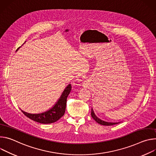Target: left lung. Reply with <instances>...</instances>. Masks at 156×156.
<instances>
[{
	"mask_svg": "<svg viewBox=\"0 0 156 156\" xmlns=\"http://www.w3.org/2000/svg\"><path fill=\"white\" fill-rule=\"evenodd\" d=\"M91 116L94 119H95V122H97L98 123H99L100 125H105V126H112V125H116L118 123H112V122H104V121L101 120L100 119H99L98 118H97L95 115L94 113L93 110H91Z\"/></svg>",
	"mask_w": 156,
	"mask_h": 156,
	"instance_id": "obj_1",
	"label": "left lung"
}]
</instances>
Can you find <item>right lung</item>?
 <instances>
[{
    "instance_id": "right-lung-1",
    "label": "right lung",
    "mask_w": 156,
    "mask_h": 156,
    "mask_svg": "<svg viewBox=\"0 0 156 156\" xmlns=\"http://www.w3.org/2000/svg\"><path fill=\"white\" fill-rule=\"evenodd\" d=\"M19 48H20V47ZM71 90V84H69L67 86V87L62 92L60 98L56 103V105L51 109L46 112L40 114H31L22 110V112L27 117L38 123L43 124L55 123L65 113L67 97L70 93Z\"/></svg>"
}]
</instances>
